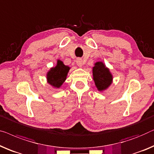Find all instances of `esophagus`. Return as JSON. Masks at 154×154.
<instances>
[{"mask_svg": "<svg viewBox=\"0 0 154 154\" xmlns=\"http://www.w3.org/2000/svg\"><path fill=\"white\" fill-rule=\"evenodd\" d=\"M83 61H82V59H81V58H79V59H77V60H76V64H77V65L79 66H80V67H81V66L83 65Z\"/></svg>", "mask_w": 154, "mask_h": 154, "instance_id": "1", "label": "esophagus"}]
</instances>
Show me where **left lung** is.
I'll return each mask as SVG.
<instances>
[{
    "instance_id": "left-lung-1",
    "label": "left lung",
    "mask_w": 154,
    "mask_h": 154,
    "mask_svg": "<svg viewBox=\"0 0 154 154\" xmlns=\"http://www.w3.org/2000/svg\"><path fill=\"white\" fill-rule=\"evenodd\" d=\"M93 79L99 91L106 90L112 82V75L102 62H97L92 69Z\"/></svg>"
}]
</instances>
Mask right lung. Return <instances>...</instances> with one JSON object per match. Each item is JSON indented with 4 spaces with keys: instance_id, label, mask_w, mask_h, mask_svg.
<instances>
[{
    "instance_id": "right-lung-1",
    "label": "right lung",
    "mask_w": 154,
    "mask_h": 154,
    "mask_svg": "<svg viewBox=\"0 0 154 154\" xmlns=\"http://www.w3.org/2000/svg\"><path fill=\"white\" fill-rule=\"evenodd\" d=\"M69 69V66L64 65L63 62L58 60L57 61L56 66L51 68L46 74L47 82L53 88H60L63 82L65 81Z\"/></svg>"
}]
</instances>
